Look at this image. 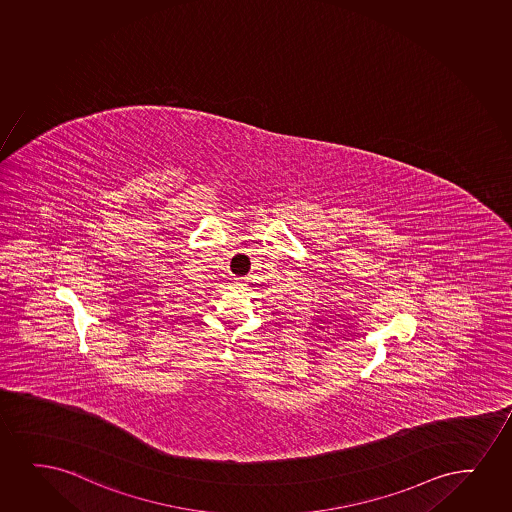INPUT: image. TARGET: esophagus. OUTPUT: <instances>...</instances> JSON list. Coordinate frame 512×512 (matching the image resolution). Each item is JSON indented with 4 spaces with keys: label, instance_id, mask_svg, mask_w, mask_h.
<instances>
[{
    "label": "esophagus",
    "instance_id": "34e87169",
    "mask_svg": "<svg viewBox=\"0 0 512 512\" xmlns=\"http://www.w3.org/2000/svg\"><path fill=\"white\" fill-rule=\"evenodd\" d=\"M247 285V279L246 277H239V279L233 280V287L235 289H244Z\"/></svg>",
    "mask_w": 512,
    "mask_h": 512
}]
</instances>
